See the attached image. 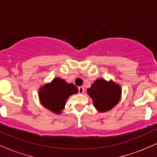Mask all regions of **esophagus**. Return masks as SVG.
<instances>
[{
    "label": "esophagus",
    "mask_w": 157,
    "mask_h": 157,
    "mask_svg": "<svg viewBox=\"0 0 157 157\" xmlns=\"http://www.w3.org/2000/svg\"><path fill=\"white\" fill-rule=\"evenodd\" d=\"M78 91H79V94H82L84 92V88L82 87V86H80V87H78Z\"/></svg>",
    "instance_id": "obj_1"
}]
</instances>
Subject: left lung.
<instances>
[{
    "mask_svg": "<svg viewBox=\"0 0 157 157\" xmlns=\"http://www.w3.org/2000/svg\"><path fill=\"white\" fill-rule=\"evenodd\" d=\"M88 94L93 100L94 106L100 112H106L118 103L121 97L120 85L112 80L97 79L87 90Z\"/></svg>",
    "mask_w": 157,
    "mask_h": 157,
    "instance_id": "8db88e82",
    "label": "left lung"
}]
</instances>
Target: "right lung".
<instances>
[{"mask_svg": "<svg viewBox=\"0 0 157 157\" xmlns=\"http://www.w3.org/2000/svg\"><path fill=\"white\" fill-rule=\"evenodd\" d=\"M78 92L73 83H67L60 77H55L50 83L40 88V102L52 112L60 114L64 109L68 97Z\"/></svg>", "mask_w": 157, "mask_h": 157, "instance_id": "obj_1", "label": "right lung"}]
</instances>
